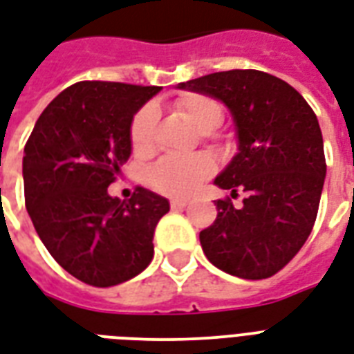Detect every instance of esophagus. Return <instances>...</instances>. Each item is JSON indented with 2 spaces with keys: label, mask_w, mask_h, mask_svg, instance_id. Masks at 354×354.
I'll return each instance as SVG.
<instances>
[{
  "label": "esophagus",
  "mask_w": 354,
  "mask_h": 354,
  "mask_svg": "<svg viewBox=\"0 0 354 354\" xmlns=\"http://www.w3.org/2000/svg\"><path fill=\"white\" fill-rule=\"evenodd\" d=\"M189 201H182V198H176V201L171 202V207L172 209H183V207L187 206Z\"/></svg>",
  "instance_id": "34e87169"
}]
</instances>
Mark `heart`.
<instances>
[{
	"label": "heart",
	"instance_id": "obj_1",
	"mask_svg": "<svg viewBox=\"0 0 354 354\" xmlns=\"http://www.w3.org/2000/svg\"><path fill=\"white\" fill-rule=\"evenodd\" d=\"M178 113L196 131L212 133L223 122V109L212 98L189 94L176 102ZM156 109L152 105L142 107L131 120L129 139L137 153H145L152 147ZM212 174V163L206 158H163L148 172V180L159 193L171 196H187L201 187L202 182Z\"/></svg>",
	"mask_w": 354,
	"mask_h": 354
}]
</instances>
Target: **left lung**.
<instances>
[{
	"label": "left lung",
	"mask_w": 354,
	"mask_h": 354,
	"mask_svg": "<svg viewBox=\"0 0 354 354\" xmlns=\"http://www.w3.org/2000/svg\"><path fill=\"white\" fill-rule=\"evenodd\" d=\"M230 111L237 152L213 183L245 193L234 207L215 201L217 219L201 232L204 254L239 279H269L301 250L319 207L327 165L319 122L286 81L260 70H228L178 83Z\"/></svg>",
	"instance_id": "left-lung-1"
}]
</instances>
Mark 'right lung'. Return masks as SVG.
Wrapping results in <instances>:
<instances>
[{"label": "right lung", "instance_id": "right-lung-1", "mask_svg": "<svg viewBox=\"0 0 354 354\" xmlns=\"http://www.w3.org/2000/svg\"><path fill=\"white\" fill-rule=\"evenodd\" d=\"M159 91L74 83L51 100L24 148V193L35 230L59 266L85 284L117 286L152 261L153 232L169 201L145 187L118 201L107 187L131 156L135 113Z\"/></svg>", "mask_w": 354, "mask_h": 354}]
</instances>
